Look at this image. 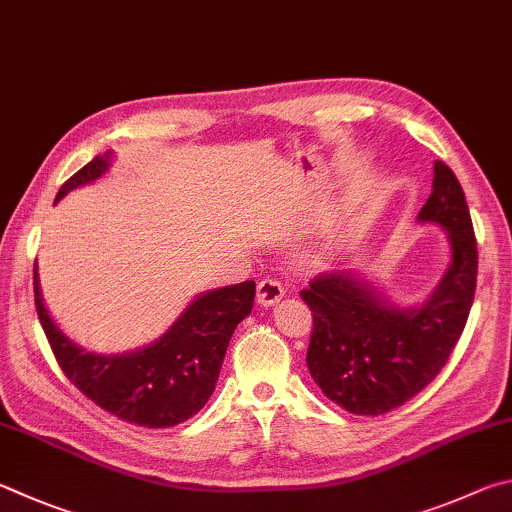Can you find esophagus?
Here are the masks:
<instances>
[{
	"label": "esophagus",
	"instance_id": "esophagus-1",
	"mask_svg": "<svg viewBox=\"0 0 512 512\" xmlns=\"http://www.w3.org/2000/svg\"><path fill=\"white\" fill-rule=\"evenodd\" d=\"M284 297V286L273 280V277H266V280H262L257 284V304L262 306H273L277 304Z\"/></svg>",
	"mask_w": 512,
	"mask_h": 512
}]
</instances>
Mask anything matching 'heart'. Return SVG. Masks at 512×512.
I'll use <instances>...</instances> for the list:
<instances>
[{
  "mask_svg": "<svg viewBox=\"0 0 512 512\" xmlns=\"http://www.w3.org/2000/svg\"><path fill=\"white\" fill-rule=\"evenodd\" d=\"M342 244H345V239H342V237H338L336 241H333V244L329 246V250H331V253H338V250L342 248Z\"/></svg>",
  "mask_w": 512,
  "mask_h": 512,
  "instance_id": "obj_1",
  "label": "heart"
}]
</instances>
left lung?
<instances>
[{
	"instance_id": "8db88e82",
	"label": "left lung",
	"mask_w": 512,
	"mask_h": 512,
	"mask_svg": "<svg viewBox=\"0 0 512 512\" xmlns=\"http://www.w3.org/2000/svg\"><path fill=\"white\" fill-rule=\"evenodd\" d=\"M418 224L445 230L450 264L423 302L401 306L351 271L315 277L302 291L313 313L306 365L329 401L378 416L410 401L445 367L466 327L477 286V239L466 194L434 161L432 194Z\"/></svg>"
}]
</instances>
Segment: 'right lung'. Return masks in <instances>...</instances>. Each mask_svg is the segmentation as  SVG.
<instances>
[{
  "mask_svg": "<svg viewBox=\"0 0 512 512\" xmlns=\"http://www.w3.org/2000/svg\"><path fill=\"white\" fill-rule=\"evenodd\" d=\"M114 163V152L98 154L62 185L55 203L98 181ZM37 318L67 378L102 410L141 427H174L208 403L219 380L228 342L237 324L253 311L255 282L199 293L179 318L150 345L123 353L80 347L53 320L33 271Z\"/></svg>",
  "mask_w": 512,
  "mask_h": 512,
  "instance_id": "add662e5",
  "label": "right lung"
}]
</instances>
